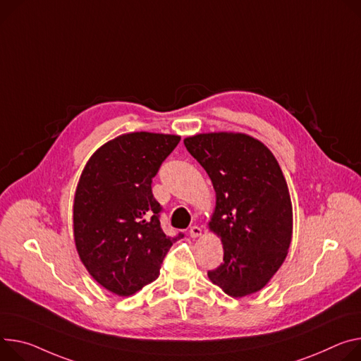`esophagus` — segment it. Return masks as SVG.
Segmentation results:
<instances>
[{
  "instance_id": "esophagus-1",
  "label": "esophagus",
  "mask_w": 361,
  "mask_h": 361,
  "mask_svg": "<svg viewBox=\"0 0 361 361\" xmlns=\"http://www.w3.org/2000/svg\"><path fill=\"white\" fill-rule=\"evenodd\" d=\"M190 236H191L192 239H197V238H200V236H202V227H199V226H192V227L190 228Z\"/></svg>"
}]
</instances>
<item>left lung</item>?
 Wrapping results in <instances>:
<instances>
[{
    "instance_id": "obj_1",
    "label": "left lung",
    "mask_w": 361,
    "mask_h": 361,
    "mask_svg": "<svg viewBox=\"0 0 361 361\" xmlns=\"http://www.w3.org/2000/svg\"><path fill=\"white\" fill-rule=\"evenodd\" d=\"M184 145L216 191L209 231L223 243V264L209 279L243 298L264 288L288 255L293 219L286 180L271 149L247 134H197Z\"/></svg>"
}]
</instances>
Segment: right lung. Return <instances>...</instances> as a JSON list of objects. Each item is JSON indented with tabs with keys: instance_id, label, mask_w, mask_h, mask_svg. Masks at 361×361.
I'll list each match as a JSON object with an SVG mask.
<instances>
[{
	"instance_id": "1",
	"label": "right lung",
	"mask_w": 361,
	"mask_h": 361,
	"mask_svg": "<svg viewBox=\"0 0 361 361\" xmlns=\"http://www.w3.org/2000/svg\"><path fill=\"white\" fill-rule=\"evenodd\" d=\"M181 137L122 134L97 148L80 174L73 200V238L90 276L129 297L159 275L174 242L159 223L151 183Z\"/></svg>"
}]
</instances>
